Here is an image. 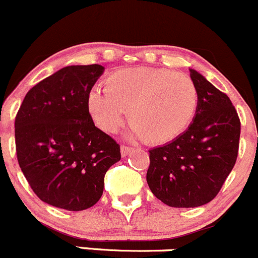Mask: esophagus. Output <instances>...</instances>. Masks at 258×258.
Listing matches in <instances>:
<instances>
[{
	"label": "esophagus",
	"mask_w": 258,
	"mask_h": 258,
	"mask_svg": "<svg viewBox=\"0 0 258 258\" xmlns=\"http://www.w3.org/2000/svg\"><path fill=\"white\" fill-rule=\"evenodd\" d=\"M132 150H133V149L129 148V146L123 145V146H121V148H120V154H121V156H123V157L128 156L130 152H132Z\"/></svg>",
	"instance_id": "1"
}]
</instances>
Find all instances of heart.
<instances>
[{
    "label": "heart",
    "instance_id": "b5f03b06",
    "mask_svg": "<svg viewBox=\"0 0 258 258\" xmlns=\"http://www.w3.org/2000/svg\"><path fill=\"white\" fill-rule=\"evenodd\" d=\"M198 106V90L189 76L166 69L135 68L107 77L104 90L93 88L87 107L99 129L115 133L129 109L130 139L166 144L189 126Z\"/></svg>",
    "mask_w": 258,
    "mask_h": 258
}]
</instances>
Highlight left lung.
Segmentation results:
<instances>
[{
    "instance_id": "1",
    "label": "left lung",
    "mask_w": 258,
    "mask_h": 258,
    "mask_svg": "<svg viewBox=\"0 0 258 258\" xmlns=\"http://www.w3.org/2000/svg\"><path fill=\"white\" fill-rule=\"evenodd\" d=\"M198 106L188 129L149 150L146 181L152 195L173 208H196L215 198L236 162L240 119L225 93L196 71Z\"/></svg>"
}]
</instances>
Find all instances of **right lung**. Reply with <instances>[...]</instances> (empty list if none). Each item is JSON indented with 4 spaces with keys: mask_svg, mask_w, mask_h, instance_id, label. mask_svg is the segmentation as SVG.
<instances>
[{
    "mask_svg": "<svg viewBox=\"0 0 258 258\" xmlns=\"http://www.w3.org/2000/svg\"><path fill=\"white\" fill-rule=\"evenodd\" d=\"M102 65L60 69L30 88L15 121L19 167L43 202L85 210L103 195L104 174L120 160V148L88 112Z\"/></svg>",
    "mask_w": 258,
    "mask_h": 258,
    "instance_id": "obj_1",
    "label": "right lung"
}]
</instances>
